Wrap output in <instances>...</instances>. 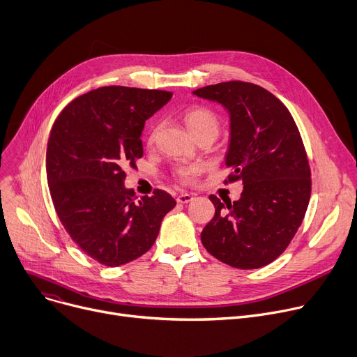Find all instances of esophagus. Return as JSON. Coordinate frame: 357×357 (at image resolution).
<instances>
[{
    "label": "esophagus",
    "mask_w": 357,
    "mask_h": 357,
    "mask_svg": "<svg viewBox=\"0 0 357 357\" xmlns=\"http://www.w3.org/2000/svg\"><path fill=\"white\" fill-rule=\"evenodd\" d=\"M192 199H194V197L191 194H186V192H182L176 197L178 204H188V202H191Z\"/></svg>",
    "instance_id": "esophagus-1"
}]
</instances>
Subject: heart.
Listing matches in <instances>:
<instances>
[{"mask_svg": "<svg viewBox=\"0 0 357 357\" xmlns=\"http://www.w3.org/2000/svg\"><path fill=\"white\" fill-rule=\"evenodd\" d=\"M183 122L188 130L191 132V135L211 132L217 136L220 132L218 116L206 107H194L191 110H188L183 116ZM152 139H153V135L151 136V140ZM198 174H199L198 165H186L178 169V176L185 182L192 181Z\"/></svg>", "mask_w": 357, "mask_h": 357, "instance_id": "1", "label": "heart"}]
</instances>
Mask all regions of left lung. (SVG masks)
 <instances>
[{
    "label": "left lung",
    "mask_w": 357,
    "mask_h": 357,
    "mask_svg": "<svg viewBox=\"0 0 357 357\" xmlns=\"http://www.w3.org/2000/svg\"><path fill=\"white\" fill-rule=\"evenodd\" d=\"M192 93L229 113L225 165L232 171L229 181L244 185L238 201L209 197L215 215L201 241L231 267H264L287 248L310 201V166L300 132L289 109L257 84L234 80Z\"/></svg>",
    "instance_id": "obj_1"
}]
</instances>
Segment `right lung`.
<instances>
[{
  "instance_id": "right-lung-1",
  "label": "right lung",
  "mask_w": 357,
  "mask_h": 357,
  "mask_svg": "<svg viewBox=\"0 0 357 357\" xmlns=\"http://www.w3.org/2000/svg\"><path fill=\"white\" fill-rule=\"evenodd\" d=\"M171 98L163 90L99 87L68 103L53 125L45 171L56 212L71 240L103 266L151 250L176 205L162 189L137 199L123 171L144 155L145 122Z\"/></svg>"
}]
</instances>
